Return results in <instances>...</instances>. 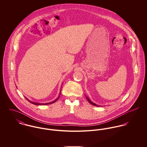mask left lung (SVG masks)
Masks as SVG:
<instances>
[{
    "instance_id": "1",
    "label": "left lung",
    "mask_w": 147,
    "mask_h": 147,
    "mask_svg": "<svg viewBox=\"0 0 147 147\" xmlns=\"http://www.w3.org/2000/svg\"><path fill=\"white\" fill-rule=\"evenodd\" d=\"M86 99H87V100L88 101V102L90 103V104H91L92 105H94V106H99L98 105H96V104H95L94 103H93V102H92L91 101H90V100L88 98V97H86Z\"/></svg>"
}]
</instances>
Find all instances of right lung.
<instances>
[{
	"label": "right lung",
	"instance_id": "obj_1",
	"mask_svg": "<svg viewBox=\"0 0 147 147\" xmlns=\"http://www.w3.org/2000/svg\"><path fill=\"white\" fill-rule=\"evenodd\" d=\"M59 96L58 97V98H57L55 101H53V102H49V103H46V104H38V103H36V102H31V101H29L26 98H25L26 100H28V101H29L30 103H32V104H34V105H48V104H53V103H54V102H55V101H57V100H58V99H59Z\"/></svg>",
	"mask_w": 147,
	"mask_h": 147
}]
</instances>
